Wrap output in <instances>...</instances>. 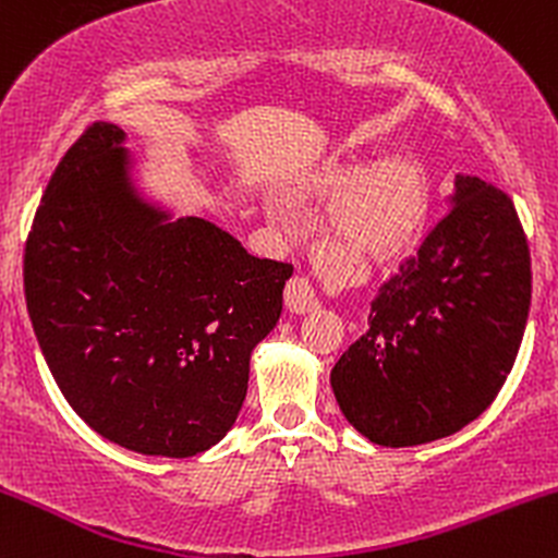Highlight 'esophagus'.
Wrapping results in <instances>:
<instances>
[{"mask_svg":"<svg viewBox=\"0 0 558 558\" xmlns=\"http://www.w3.org/2000/svg\"><path fill=\"white\" fill-rule=\"evenodd\" d=\"M286 306L293 315H306L317 310V293L306 278H291L286 286Z\"/></svg>","mask_w":558,"mask_h":558,"instance_id":"esophagus-1","label":"esophagus"}]
</instances>
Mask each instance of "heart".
Returning a JSON list of instances; mask_svg holds the SVG:
<instances>
[{"mask_svg":"<svg viewBox=\"0 0 558 558\" xmlns=\"http://www.w3.org/2000/svg\"><path fill=\"white\" fill-rule=\"evenodd\" d=\"M323 191H341L332 228L345 248L362 257H388L407 246L425 215V175L414 159L390 155L360 168L328 165L315 178Z\"/></svg>","mask_w":558,"mask_h":558,"instance_id":"obj_1","label":"heart"}]
</instances>
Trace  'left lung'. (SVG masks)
Here are the masks:
<instances>
[{
    "instance_id": "obj_1",
    "label": "left lung",
    "mask_w": 558,
    "mask_h": 558,
    "mask_svg": "<svg viewBox=\"0 0 558 558\" xmlns=\"http://www.w3.org/2000/svg\"><path fill=\"white\" fill-rule=\"evenodd\" d=\"M448 204L330 373L343 417L377 446L462 430L490 407L520 351L533 272L514 202L457 175Z\"/></svg>"
}]
</instances>
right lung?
Returning <instances> with one entry per match:
<instances>
[{
	"mask_svg": "<svg viewBox=\"0 0 558 558\" xmlns=\"http://www.w3.org/2000/svg\"><path fill=\"white\" fill-rule=\"evenodd\" d=\"M120 141L92 123L57 165L25 241V304L88 427L146 457H194L239 417L293 267L198 217L168 222L133 194Z\"/></svg>",
	"mask_w": 558,
	"mask_h": 558,
	"instance_id": "add662e5",
	"label": "right lung"
}]
</instances>
